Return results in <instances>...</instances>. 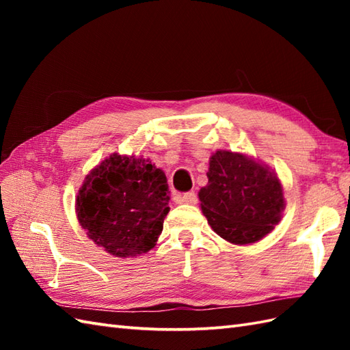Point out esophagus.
<instances>
[{
  "instance_id": "obj_1",
  "label": "esophagus",
  "mask_w": 350,
  "mask_h": 350,
  "mask_svg": "<svg viewBox=\"0 0 350 350\" xmlns=\"http://www.w3.org/2000/svg\"><path fill=\"white\" fill-rule=\"evenodd\" d=\"M179 202L185 203V204H196L197 203V194L194 191L185 192V194L179 196Z\"/></svg>"
}]
</instances>
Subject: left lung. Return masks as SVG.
Masks as SVG:
<instances>
[{"label": "left lung", "mask_w": 350, "mask_h": 350, "mask_svg": "<svg viewBox=\"0 0 350 350\" xmlns=\"http://www.w3.org/2000/svg\"><path fill=\"white\" fill-rule=\"evenodd\" d=\"M200 207L213 232L234 245H250L271 233L286 207L275 171L252 156L217 150L209 159Z\"/></svg>", "instance_id": "left-lung-1"}]
</instances>
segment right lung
Segmentation results:
<instances>
[{
    "label": "right lung",
    "instance_id": "right-lung-1",
    "mask_svg": "<svg viewBox=\"0 0 350 350\" xmlns=\"http://www.w3.org/2000/svg\"><path fill=\"white\" fill-rule=\"evenodd\" d=\"M165 173L150 159L113 153L85 176L75 198L79 226L114 257L150 251L170 212Z\"/></svg>",
    "mask_w": 350,
    "mask_h": 350
}]
</instances>
